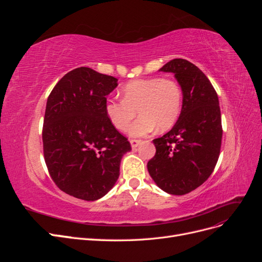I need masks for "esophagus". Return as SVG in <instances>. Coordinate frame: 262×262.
I'll list each match as a JSON object with an SVG mask.
<instances>
[{"label": "esophagus", "mask_w": 262, "mask_h": 262, "mask_svg": "<svg viewBox=\"0 0 262 262\" xmlns=\"http://www.w3.org/2000/svg\"><path fill=\"white\" fill-rule=\"evenodd\" d=\"M130 143H131V147H132V148H136V147H138L139 144L141 143V140H131Z\"/></svg>", "instance_id": "34e87169"}]
</instances>
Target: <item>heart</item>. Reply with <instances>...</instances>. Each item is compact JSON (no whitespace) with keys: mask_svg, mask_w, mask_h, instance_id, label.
<instances>
[{"mask_svg":"<svg viewBox=\"0 0 262 262\" xmlns=\"http://www.w3.org/2000/svg\"><path fill=\"white\" fill-rule=\"evenodd\" d=\"M123 99H107L108 120L120 131L129 128L139 110L140 118L129 129L133 138L145 137L156 130L169 129L177 121L182 105L180 86L170 78L136 80L122 89Z\"/></svg>","mask_w":262,"mask_h":262,"instance_id":"obj_1","label":"heart"}]
</instances>
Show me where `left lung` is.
<instances>
[{
	"mask_svg": "<svg viewBox=\"0 0 262 262\" xmlns=\"http://www.w3.org/2000/svg\"><path fill=\"white\" fill-rule=\"evenodd\" d=\"M160 71L175 75L182 107L172 129L153 140L156 153L147 170L163 191L182 195L200 187L217 163L223 134L219 97L202 71L185 59H173Z\"/></svg>",
	"mask_w": 262,
	"mask_h": 262,
	"instance_id": "left-lung-1",
	"label": "left lung"
}]
</instances>
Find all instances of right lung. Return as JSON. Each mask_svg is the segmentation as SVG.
I'll use <instances>...</instances> for the list:
<instances>
[{"label":"right lung","mask_w":262,"mask_h":262,"mask_svg":"<svg viewBox=\"0 0 262 262\" xmlns=\"http://www.w3.org/2000/svg\"><path fill=\"white\" fill-rule=\"evenodd\" d=\"M118 78L77 68L63 76L47 100L42 142L49 173L63 192L95 201L113 189L129 141L105 113Z\"/></svg>","instance_id":"right-lung-1"}]
</instances>
